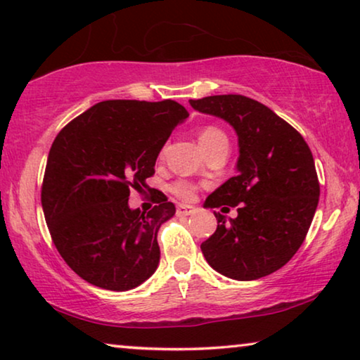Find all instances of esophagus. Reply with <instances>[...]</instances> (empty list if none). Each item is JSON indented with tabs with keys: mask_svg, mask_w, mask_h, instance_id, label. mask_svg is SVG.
<instances>
[{
	"mask_svg": "<svg viewBox=\"0 0 360 360\" xmlns=\"http://www.w3.org/2000/svg\"><path fill=\"white\" fill-rule=\"evenodd\" d=\"M195 212V208L192 205H186V203H179L178 208H176V213L178 214H192Z\"/></svg>",
	"mask_w": 360,
	"mask_h": 360,
	"instance_id": "obj_1",
	"label": "esophagus"
}]
</instances>
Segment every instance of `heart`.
<instances>
[{
  "label": "heart",
  "mask_w": 360,
  "mask_h": 360,
  "mask_svg": "<svg viewBox=\"0 0 360 360\" xmlns=\"http://www.w3.org/2000/svg\"><path fill=\"white\" fill-rule=\"evenodd\" d=\"M198 141H200L202 148L205 150V153L208 150H212L218 146H228V137L221 129L217 126H205L198 132ZM171 194L176 195L178 198H182V200H191L192 197L195 195V186L191 184L189 181L184 179H178L174 181L173 184L169 186Z\"/></svg>",
  "instance_id": "obj_1"
}]
</instances>
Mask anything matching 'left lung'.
Listing matches in <instances>:
<instances>
[{
    "mask_svg": "<svg viewBox=\"0 0 360 360\" xmlns=\"http://www.w3.org/2000/svg\"><path fill=\"white\" fill-rule=\"evenodd\" d=\"M191 105L228 121L239 137L238 174L205 200L210 208L236 207L238 217L226 221L214 212L217 231L202 243V254L231 280L271 275L302 245L317 210L320 184L312 152L289 122L249 96L213 95Z\"/></svg>",
    "mask_w": 360,
    "mask_h": 360,
    "instance_id": "obj_1",
    "label": "left lung"
}]
</instances>
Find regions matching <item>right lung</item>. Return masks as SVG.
<instances>
[{
  "mask_svg": "<svg viewBox=\"0 0 360 360\" xmlns=\"http://www.w3.org/2000/svg\"><path fill=\"white\" fill-rule=\"evenodd\" d=\"M189 112L174 100L100 101L58 134L46 160L41 207L53 244L94 286L127 291L160 262L157 234L176 207L152 189V210H131L160 150Z\"/></svg>",
  "mask_w": 360,
  "mask_h": 360,
  "instance_id": "add662e5",
  "label": "right lung"
}]
</instances>
